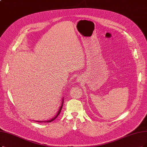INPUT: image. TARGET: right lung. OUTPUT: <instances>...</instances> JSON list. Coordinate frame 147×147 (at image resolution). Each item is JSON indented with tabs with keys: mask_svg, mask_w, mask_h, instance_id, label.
I'll return each mask as SVG.
<instances>
[{
	"mask_svg": "<svg viewBox=\"0 0 147 147\" xmlns=\"http://www.w3.org/2000/svg\"><path fill=\"white\" fill-rule=\"evenodd\" d=\"M63 99H62V105H61V107L59 108V111H58V112H57V115H56V116H55V117H54L53 118H52L51 120H49V121H43V122H52L53 121H54V119H55L59 115V114H60V113H61V110H62V106H63ZM37 122V121H36ZM38 122H43L42 121H37Z\"/></svg>",
	"mask_w": 147,
	"mask_h": 147,
	"instance_id": "add662e5",
	"label": "right lung"
}]
</instances>
